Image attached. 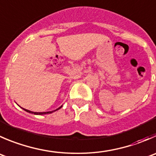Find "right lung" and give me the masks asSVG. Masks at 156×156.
<instances>
[{
	"instance_id": "add662e5",
	"label": "right lung",
	"mask_w": 156,
	"mask_h": 156,
	"mask_svg": "<svg viewBox=\"0 0 156 156\" xmlns=\"http://www.w3.org/2000/svg\"><path fill=\"white\" fill-rule=\"evenodd\" d=\"M62 107V106H61V107H59V108H58L57 109V110H58V109H60L61 108V107ZM24 110H26V111L27 112H28V113H34V114H36V115H42V114H46V113H52V112H54V111H55V110H54V111H49V112H40V113H37V112H32V111H30V110H26V109H23Z\"/></svg>"
}]
</instances>
